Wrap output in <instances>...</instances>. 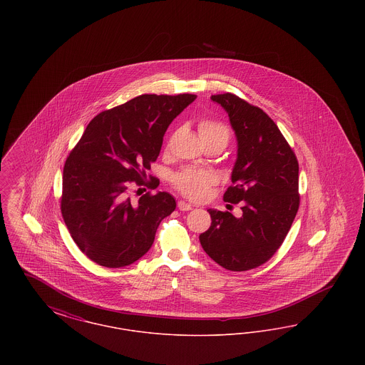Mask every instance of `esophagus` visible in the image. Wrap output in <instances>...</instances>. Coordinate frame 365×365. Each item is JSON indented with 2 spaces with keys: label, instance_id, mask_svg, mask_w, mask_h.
I'll return each instance as SVG.
<instances>
[{
  "label": "esophagus",
  "instance_id": "obj_1",
  "mask_svg": "<svg viewBox=\"0 0 365 365\" xmlns=\"http://www.w3.org/2000/svg\"><path fill=\"white\" fill-rule=\"evenodd\" d=\"M178 208H179V210H191L192 207H191L189 202H186V201H179V202H178Z\"/></svg>",
  "mask_w": 365,
  "mask_h": 365
}]
</instances>
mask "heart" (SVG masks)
Returning a JSON list of instances; mask_svg holds the SVG:
<instances>
[{
	"label": "heart",
	"mask_w": 365,
	"mask_h": 365,
	"mask_svg": "<svg viewBox=\"0 0 365 365\" xmlns=\"http://www.w3.org/2000/svg\"><path fill=\"white\" fill-rule=\"evenodd\" d=\"M201 138L205 137H222L228 138L226 125L215 120H202L198 125ZM175 187L192 200H201L208 194L212 185L216 183V176L204 170L186 168L179 171L173 178Z\"/></svg>",
	"instance_id": "obj_1"
}]
</instances>
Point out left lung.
I'll return each mask as SVG.
<instances>
[{
    "mask_svg": "<svg viewBox=\"0 0 365 365\" xmlns=\"http://www.w3.org/2000/svg\"><path fill=\"white\" fill-rule=\"evenodd\" d=\"M228 115L237 160L225 201L242 204V216L208 209L212 223L200 235L205 253L230 271L269 260L293 225L298 205V161L278 125L260 108L226 93L212 96Z\"/></svg>",
    "mask_w": 365,
    "mask_h": 365,
    "instance_id": "left-lung-1",
    "label": "left lung"
}]
</instances>
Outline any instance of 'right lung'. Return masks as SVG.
<instances>
[{
	"mask_svg": "<svg viewBox=\"0 0 365 365\" xmlns=\"http://www.w3.org/2000/svg\"><path fill=\"white\" fill-rule=\"evenodd\" d=\"M194 94H142L97 115L66 161L61 213L71 237L90 260L120 268L139 260L157 227L175 208L167 191L133 198L163 137Z\"/></svg>",
	"mask_w": 365,
	"mask_h": 365,
	"instance_id": "add662e5",
	"label": "right lung"
}]
</instances>
